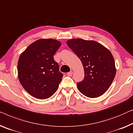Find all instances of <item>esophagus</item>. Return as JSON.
<instances>
[{
	"instance_id": "1",
	"label": "esophagus",
	"mask_w": 133,
	"mask_h": 133,
	"mask_svg": "<svg viewBox=\"0 0 133 133\" xmlns=\"http://www.w3.org/2000/svg\"><path fill=\"white\" fill-rule=\"evenodd\" d=\"M72 74H73V72L72 71H70V72H68L67 73V75H68V76H70V77H71V76H72Z\"/></svg>"
}]
</instances>
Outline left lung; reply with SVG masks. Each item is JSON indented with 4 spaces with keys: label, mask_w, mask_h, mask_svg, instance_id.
I'll return each mask as SVG.
<instances>
[{
    "label": "left lung",
    "mask_w": 133,
    "mask_h": 133,
    "mask_svg": "<svg viewBox=\"0 0 133 133\" xmlns=\"http://www.w3.org/2000/svg\"><path fill=\"white\" fill-rule=\"evenodd\" d=\"M67 45L82 61L84 78L77 83L81 93L89 98L100 97L108 90L116 75L112 54L102 44L80 38L69 39Z\"/></svg>",
    "instance_id": "8db88e82"
}]
</instances>
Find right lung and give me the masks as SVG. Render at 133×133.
<instances>
[{"mask_svg":"<svg viewBox=\"0 0 133 133\" xmlns=\"http://www.w3.org/2000/svg\"><path fill=\"white\" fill-rule=\"evenodd\" d=\"M61 43L40 39L30 44L18 61V77L24 89L34 97L47 99L56 92L63 74L53 56Z\"/></svg>","mask_w":133,"mask_h":133,"instance_id":"obj_1","label":"right lung"}]
</instances>
